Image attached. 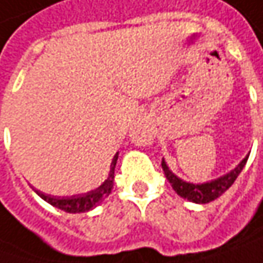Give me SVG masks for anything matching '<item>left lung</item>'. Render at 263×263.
Wrapping results in <instances>:
<instances>
[{"instance_id":"obj_1","label":"left lung","mask_w":263,"mask_h":263,"mask_svg":"<svg viewBox=\"0 0 263 263\" xmlns=\"http://www.w3.org/2000/svg\"><path fill=\"white\" fill-rule=\"evenodd\" d=\"M249 156H246L238 166L235 170H232L229 174H226L223 177L217 178V180H213L210 183H202V184H192V183H186L183 180H180L178 177H176L170 170L168 166L165 165V162L162 161V170L163 174L166 180L171 183L173 189L176 191L177 195H180L181 198L184 199H189L192 202H196V204H207V202H211L214 199H217L220 195H223L231 186L232 183L237 180V177L239 176V173L242 171L244 165L247 162Z\"/></svg>"}]
</instances>
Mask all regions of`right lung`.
<instances>
[{
    "label": "right lung",
    "instance_id": "obj_1",
    "mask_svg": "<svg viewBox=\"0 0 263 263\" xmlns=\"http://www.w3.org/2000/svg\"><path fill=\"white\" fill-rule=\"evenodd\" d=\"M117 155L113 158V162L110 166V176L108 178L101 184L98 189L87 192L85 195H76V196H70V198H58V196H52V195H46V193L39 192L40 196L47 201L50 205H53L56 209L67 211V213H83V211H89L93 207L100 205L101 202L110 195L111 189H113V181H115V168H116Z\"/></svg>",
    "mask_w": 263,
    "mask_h": 263
}]
</instances>
